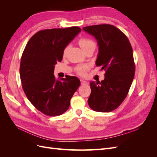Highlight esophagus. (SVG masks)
<instances>
[{
  "label": "esophagus",
  "instance_id": "34e87169",
  "mask_svg": "<svg viewBox=\"0 0 157 157\" xmlns=\"http://www.w3.org/2000/svg\"><path fill=\"white\" fill-rule=\"evenodd\" d=\"M80 82H81L82 85H88V84H89V82L88 81H86V80H80Z\"/></svg>",
  "mask_w": 157,
  "mask_h": 157
}]
</instances>
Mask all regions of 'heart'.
Listing matches in <instances>:
<instances>
[{"label": "heart", "instance_id": "1", "mask_svg": "<svg viewBox=\"0 0 157 157\" xmlns=\"http://www.w3.org/2000/svg\"><path fill=\"white\" fill-rule=\"evenodd\" d=\"M78 44L84 51L92 46H96L95 42L92 40L88 39V38H81V39H80L78 40ZM67 50H68V46H66L63 52V55L64 56L66 55V54H67ZM87 69H88L87 65H79L77 68H76V72L80 75H84L85 73H86Z\"/></svg>", "mask_w": 157, "mask_h": 157}]
</instances>
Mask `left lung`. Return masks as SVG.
I'll list each match as a JSON object with an SVG mask.
<instances>
[{
    "instance_id": "8db88e82",
    "label": "left lung",
    "mask_w": 157,
    "mask_h": 157,
    "mask_svg": "<svg viewBox=\"0 0 157 157\" xmlns=\"http://www.w3.org/2000/svg\"><path fill=\"white\" fill-rule=\"evenodd\" d=\"M98 41L97 67L105 71V79L90 82L89 107L98 112L115 110L124 100L135 75L133 50L127 36L112 25L101 24L83 27Z\"/></svg>"
}]
</instances>
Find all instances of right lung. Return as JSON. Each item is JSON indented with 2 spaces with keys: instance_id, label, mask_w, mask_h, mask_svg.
I'll return each mask as SVG.
<instances>
[{
  "instance_id": "right-lung-1",
  "label": "right lung",
  "mask_w": 157,
  "mask_h": 157,
  "mask_svg": "<svg viewBox=\"0 0 157 157\" xmlns=\"http://www.w3.org/2000/svg\"><path fill=\"white\" fill-rule=\"evenodd\" d=\"M78 27L38 31L28 41L21 56L20 73L22 88L35 107L46 115L59 116L69 109L80 80L67 75L56 80L55 65L78 33Z\"/></svg>"
}]
</instances>
